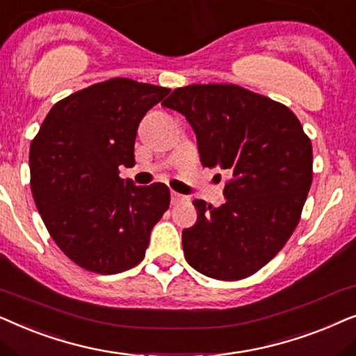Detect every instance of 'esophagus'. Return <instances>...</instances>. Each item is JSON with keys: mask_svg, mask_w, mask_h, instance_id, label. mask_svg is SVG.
I'll list each match as a JSON object with an SVG mask.
<instances>
[{"mask_svg": "<svg viewBox=\"0 0 356 356\" xmlns=\"http://www.w3.org/2000/svg\"><path fill=\"white\" fill-rule=\"evenodd\" d=\"M182 200H184V195H181V193L170 192V202H172V205H175V203H181Z\"/></svg>", "mask_w": 356, "mask_h": 356, "instance_id": "34e87169", "label": "esophagus"}]
</instances>
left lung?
Segmentation results:
<instances>
[{"label": "left lung", "instance_id": "1", "mask_svg": "<svg viewBox=\"0 0 356 356\" xmlns=\"http://www.w3.org/2000/svg\"><path fill=\"white\" fill-rule=\"evenodd\" d=\"M164 107L186 115L207 168L229 172L220 208L193 200L184 255L215 280L248 278L268 264L300 222L312 182V145L283 104L238 84L174 89Z\"/></svg>", "mask_w": 356, "mask_h": 356}]
</instances>
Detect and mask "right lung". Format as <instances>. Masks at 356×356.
Returning <instances> with one entry per match:
<instances>
[{
    "mask_svg": "<svg viewBox=\"0 0 356 356\" xmlns=\"http://www.w3.org/2000/svg\"><path fill=\"white\" fill-rule=\"evenodd\" d=\"M168 88L113 78L61 99L31 143V188L51 239L76 265L120 273L145 257L153 226L169 208L164 184L135 186L141 118Z\"/></svg>",
    "mask_w": 356,
    "mask_h": 356,
    "instance_id": "1",
    "label": "right lung"
}]
</instances>
